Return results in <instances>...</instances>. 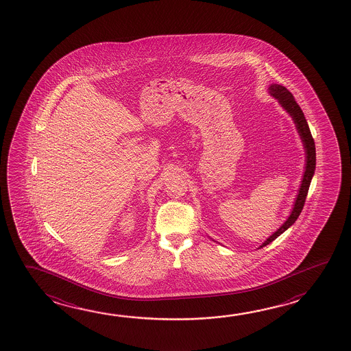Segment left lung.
Here are the masks:
<instances>
[{
	"label": "left lung",
	"mask_w": 351,
	"mask_h": 351,
	"mask_svg": "<svg viewBox=\"0 0 351 351\" xmlns=\"http://www.w3.org/2000/svg\"><path fill=\"white\" fill-rule=\"evenodd\" d=\"M269 93H271V95H274L280 101V105L283 108L287 110V112H289V115L292 116V119L295 122V126L298 128L300 138L303 141L304 148H306V172H304V176H303L300 193H298V197H297V200L294 203L292 214L288 217L287 221L283 223L280 229L274 232V235L269 236L267 240L262 243L260 249L263 247V246H266L268 243H272L280 234H283L289 226H292L295 223V220L298 219L300 213L303 210V206L306 204V194H308V189H309V185H311V182H312L313 174H314V171H315V145H314V140H313L311 130H309L308 122H306L302 108H300V105L297 104V101L294 100L293 95L282 85H277V84L271 85L269 86Z\"/></svg>",
	"instance_id": "left-lung-1"
}]
</instances>
